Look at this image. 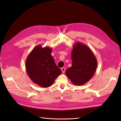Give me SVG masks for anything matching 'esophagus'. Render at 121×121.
<instances>
[{
  "label": "esophagus",
  "mask_w": 121,
  "mask_h": 121,
  "mask_svg": "<svg viewBox=\"0 0 121 121\" xmlns=\"http://www.w3.org/2000/svg\"><path fill=\"white\" fill-rule=\"evenodd\" d=\"M65 68H64V67H63V68H61V71H62V72H63V73H65Z\"/></svg>",
  "instance_id": "obj_1"
}]
</instances>
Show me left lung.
<instances>
[{
	"instance_id": "8db88e82",
	"label": "left lung",
	"mask_w": 121,
	"mask_h": 121,
	"mask_svg": "<svg viewBox=\"0 0 121 121\" xmlns=\"http://www.w3.org/2000/svg\"><path fill=\"white\" fill-rule=\"evenodd\" d=\"M72 65L65 75L75 85H82L92 78L97 65L96 58L85 44L77 42L73 45L71 53Z\"/></svg>"
}]
</instances>
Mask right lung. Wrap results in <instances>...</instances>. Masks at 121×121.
Instances as JSON below:
<instances>
[{"mask_svg":"<svg viewBox=\"0 0 121 121\" xmlns=\"http://www.w3.org/2000/svg\"><path fill=\"white\" fill-rule=\"evenodd\" d=\"M52 49L36 46L29 53L26 61V69L32 81L44 88L48 87L61 73L52 56Z\"/></svg>","mask_w":121,"mask_h":121,"instance_id":"right-lung-1","label":"right lung"}]
</instances>
